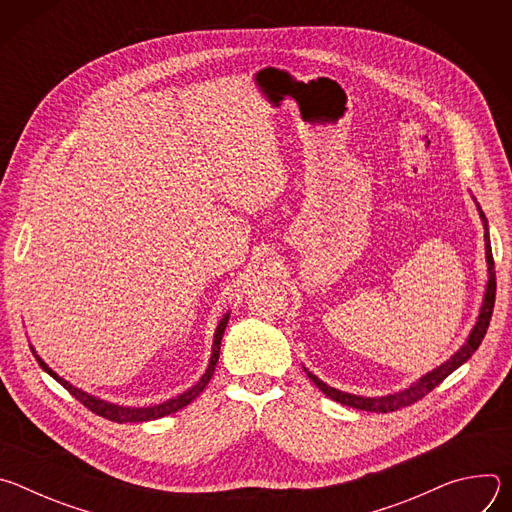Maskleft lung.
<instances>
[{"label": "left lung", "instance_id": "1", "mask_svg": "<svg viewBox=\"0 0 512 512\" xmlns=\"http://www.w3.org/2000/svg\"><path fill=\"white\" fill-rule=\"evenodd\" d=\"M476 208H478V214H480L482 225H484V247H486V263H488V283H486L484 300H482V306H480V314L476 318V324H474L468 340L460 346V350L456 354H452L444 364H440V367L429 371L419 381L411 383L407 389L391 393V395H385V397H360V395L338 391V389L326 385L324 381H320L314 373H310L304 367V371L308 373L310 381L326 397H330V399H334V401H338L342 405H348L352 409H360V411H375V413L397 411L401 407H407V405L423 399L429 391H433L437 385H440L448 375H452L458 367H462V364L478 350V346L482 344V338L486 336L490 318H492V308H494V298H496V271H494V259H492V247H490V235H488V221H486V216H484V212H482L478 202H476Z\"/></svg>", "mask_w": 512, "mask_h": 512}]
</instances>
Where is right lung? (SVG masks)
Listing matches in <instances>:
<instances>
[{
  "mask_svg": "<svg viewBox=\"0 0 512 512\" xmlns=\"http://www.w3.org/2000/svg\"><path fill=\"white\" fill-rule=\"evenodd\" d=\"M229 316H231V314L227 312V314L221 318V322H218V326H216L214 340H212V354H210V360H208V367H206L204 375L198 379V383L192 385L188 391L180 393L178 397L168 399V401H164V403H160V405H152V407H125V405H115V403L103 401V399H99V397H95V395H89V393L81 391L79 387L70 385V383L64 381L62 377H58V375L48 367V364L36 354L34 346H30V350H32V354L36 356V360H38V364L42 367V371H46L52 379H56L72 397L79 399V401H81L87 409H91L93 413H97V415H101V417H105V419H109V421H115V423L152 421V419H160V417H166V415H170V413H176L178 409H182V407H186L188 403H192V401L204 391V387L208 385V381L212 379V373H214V369H216L218 354H221V340H223L225 328H227V324H229Z\"/></svg>",
  "mask_w": 512,
  "mask_h": 512,
  "instance_id": "right-lung-1",
  "label": "right lung"
}]
</instances>
